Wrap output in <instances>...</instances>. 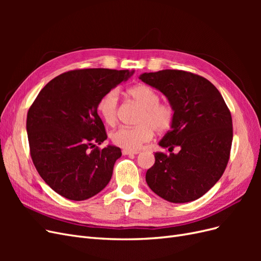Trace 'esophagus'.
Segmentation results:
<instances>
[{
	"instance_id": "1",
	"label": "esophagus",
	"mask_w": 261,
	"mask_h": 261,
	"mask_svg": "<svg viewBox=\"0 0 261 261\" xmlns=\"http://www.w3.org/2000/svg\"><path fill=\"white\" fill-rule=\"evenodd\" d=\"M123 154H125V155H130V154H138L139 153V151H129V150H123Z\"/></svg>"
}]
</instances>
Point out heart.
Wrapping results in <instances>:
<instances>
[{"label":"heart","instance_id":"1","mask_svg":"<svg viewBox=\"0 0 261 261\" xmlns=\"http://www.w3.org/2000/svg\"><path fill=\"white\" fill-rule=\"evenodd\" d=\"M128 96L143 108L136 127H120L112 133V143L125 150L137 151L144 144L152 139L154 130L167 133L175 121V110L167 102H160L159 92L145 84L134 86L127 91ZM97 111L103 122L114 126L118 120V93L115 89L102 96L97 105Z\"/></svg>","mask_w":261,"mask_h":261}]
</instances>
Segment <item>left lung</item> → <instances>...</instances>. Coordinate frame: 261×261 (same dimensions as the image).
Returning <instances> with one entry per match:
<instances>
[{"mask_svg": "<svg viewBox=\"0 0 261 261\" xmlns=\"http://www.w3.org/2000/svg\"><path fill=\"white\" fill-rule=\"evenodd\" d=\"M141 82L160 90L175 110L173 127L159 145L146 181L161 198L189 202L200 198L222 176L233 139L231 112L219 90L206 78L179 69L140 75ZM177 146V154L172 150Z\"/></svg>", "mask_w": 261, "mask_h": 261, "instance_id": "left-lung-1", "label": "left lung"}]
</instances>
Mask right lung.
Listing matches in <instances>:
<instances>
[{
	"label": "right lung",
	"mask_w": 261,
	"mask_h": 261,
	"mask_svg": "<svg viewBox=\"0 0 261 261\" xmlns=\"http://www.w3.org/2000/svg\"><path fill=\"white\" fill-rule=\"evenodd\" d=\"M128 69H74L39 92L27 114L30 155L42 179L70 200H86L103 189L122 155L108 138L97 105L105 93L132 76Z\"/></svg>",
	"instance_id": "obj_1"
}]
</instances>
